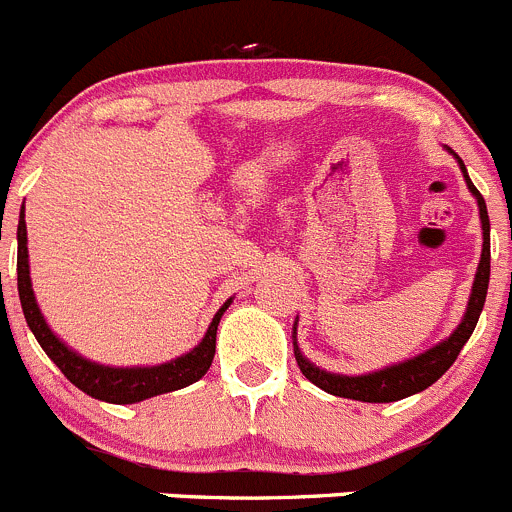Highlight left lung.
<instances>
[{
  "mask_svg": "<svg viewBox=\"0 0 512 512\" xmlns=\"http://www.w3.org/2000/svg\"><path fill=\"white\" fill-rule=\"evenodd\" d=\"M455 160L460 162V170H463L465 182H468L470 192H473L475 200H478L480 222H483V255H480L473 295H470L463 322H460L458 330H455L448 340L435 345L433 350L423 352V355L413 357V360L408 362H400V365L385 367V370L380 372H372V375H357V377L330 375V372L320 370V367H315L312 362H307L295 345V357L302 375H305L312 385L325 390V393L337 395V398L362 400V403H393V400H403L408 398V395H415L420 393V390L430 388L435 380H440V377L445 375V370L458 360L460 350H463V345L470 340V335H473L480 312H483L485 295H488V282H490V220H488V210H485L483 195H480L478 187L470 182L463 160H460L458 155H455Z\"/></svg>",
  "mask_w": 512,
  "mask_h": 512,
  "instance_id": "1",
  "label": "left lung"
}]
</instances>
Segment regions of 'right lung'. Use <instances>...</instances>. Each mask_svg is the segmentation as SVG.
<instances>
[{
    "mask_svg": "<svg viewBox=\"0 0 512 512\" xmlns=\"http://www.w3.org/2000/svg\"><path fill=\"white\" fill-rule=\"evenodd\" d=\"M17 290L19 300H22L24 317H27L29 330L34 332L37 342L42 350L47 352L54 360V365L62 370L72 385H77L82 393L92 395L94 400H104V403H117V405H130L140 403V400L155 398V395L172 393L192 385L200 380L212 365L215 357V340H217V325H220L222 312L230 307L232 300H227L220 307L210 322V330L202 337L200 345L187 355L177 357V360L165 362L157 367H104L94 365V362L84 360L77 352L69 350L64 342L52 335V330L44 322L42 312H39L37 302H34L32 280H29V262H27V225H24V210L19 215L17 227Z\"/></svg>",
    "mask_w": 512,
    "mask_h": 512,
    "instance_id": "obj_1",
    "label": "right lung"
}]
</instances>
